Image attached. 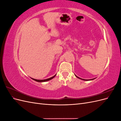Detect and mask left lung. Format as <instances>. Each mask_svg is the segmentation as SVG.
<instances>
[{"instance_id":"left-lung-1","label":"left lung","mask_w":121,"mask_h":121,"mask_svg":"<svg viewBox=\"0 0 121 121\" xmlns=\"http://www.w3.org/2000/svg\"><path fill=\"white\" fill-rule=\"evenodd\" d=\"M75 75V76L77 78H79V79H81V80H84V81H90V80H94V79H95V78H93V79H82V78H79V77H78V76H77L76 75Z\"/></svg>"}]
</instances>
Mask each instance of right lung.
Wrapping results in <instances>:
<instances>
[{
    "label": "right lung",
    "instance_id": "add662e5",
    "mask_svg": "<svg viewBox=\"0 0 121 121\" xmlns=\"http://www.w3.org/2000/svg\"><path fill=\"white\" fill-rule=\"evenodd\" d=\"M56 74L54 76H53V77H52L51 78H49L48 79H44V80H37V79H33V78H32L33 80H34V81H37L38 82H46V81H49V80L52 79L55 76H56Z\"/></svg>",
    "mask_w": 121,
    "mask_h": 121
}]
</instances>
